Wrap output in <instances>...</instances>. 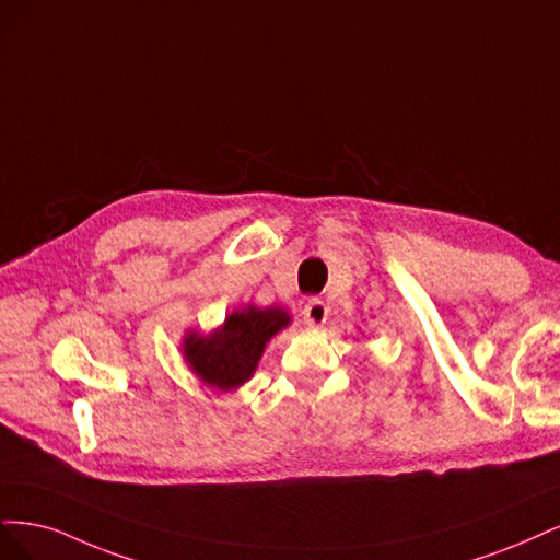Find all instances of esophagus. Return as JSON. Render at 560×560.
Instances as JSON below:
<instances>
[{
  "label": "esophagus",
  "instance_id": "34e87169",
  "mask_svg": "<svg viewBox=\"0 0 560 560\" xmlns=\"http://www.w3.org/2000/svg\"><path fill=\"white\" fill-rule=\"evenodd\" d=\"M302 316L306 320V326L318 328L328 318V306H326V302H323L320 298H310V300H306V304H304Z\"/></svg>",
  "mask_w": 560,
  "mask_h": 560
}]
</instances>
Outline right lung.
Listing matches in <instances>:
<instances>
[{
    "label": "right lung",
    "instance_id": "add662e5",
    "mask_svg": "<svg viewBox=\"0 0 560 560\" xmlns=\"http://www.w3.org/2000/svg\"><path fill=\"white\" fill-rule=\"evenodd\" d=\"M291 316L281 310H256L248 306L225 318V326L209 337L188 335L184 353L192 372L205 384L230 390L242 386L254 374L262 349Z\"/></svg>",
    "mask_w": 560,
    "mask_h": 560
}]
</instances>
